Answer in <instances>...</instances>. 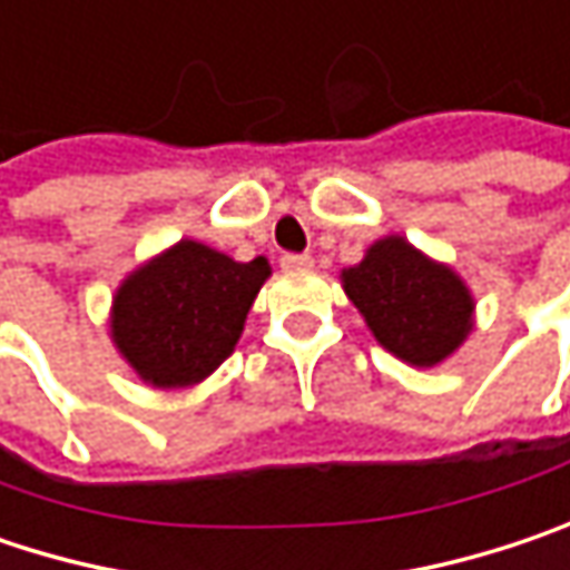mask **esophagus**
I'll return each instance as SVG.
<instances>
[{
  "instance_id": "esophagus-1",
  "label": "esophagus",
  "mask_w": 570,
  "mask_h": 570,
  "mask_svg": "<svg viewBox=\"0 0 570 570\" xmlns=\"http://www.w3.org/2000/svg\"><path fill=\"white\" fill-rule=\"evenodd\" d=\"M281 267L284 271H306V267H313V257L309 254H284Z\"/></svg>"
}]
</instances>
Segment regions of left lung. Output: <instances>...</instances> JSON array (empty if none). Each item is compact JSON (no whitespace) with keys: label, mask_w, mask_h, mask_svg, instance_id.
Masks as SVG:
<instances>
[{"label":"left lung","mask_w":570,"mask_h":570,"mask_svg":"<svg viewBox=\"0 0 570 570\" xmlns=\"http://www.w3.org/2000/svg\"><path fill=\"white\" fill-rule=\"evenodd\" d=\"M342 281L377 342L410 364H439L471 332L468 286L403 238L377 242Z\"/></svg>","instance_id":"obj_1"}]
</instances>
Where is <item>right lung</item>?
<instances>
[{
    "mask_svg": "<svg viewBox=\"0 0 570 570\" xmlns=\"http://www.w3.org/2000/svg\"><path fill=\"white\" fill-rule=\"evenodd\" d=\"M267 277L264 257L238 264L199 242H180L118 289V352L154 386L199 384L232 354Z\"/></svg>",
    "mask_w": 570,
    "mask_h": 570,
    "instance_id": "obj_1",
    "label": "right lung"
}]
</instances>
